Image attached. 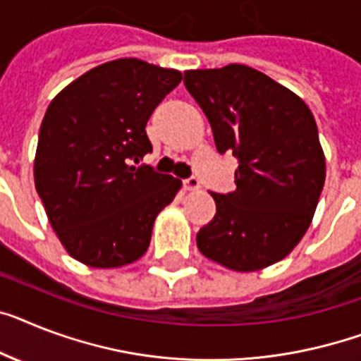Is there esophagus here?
<instances>
[{"label":"esophagus","mask_w":361,"mask_h":361,"mask_svg":"<svg viewBox=\"0 0 361 361\" xmlns=\"http://www.w3.org/2000/svg\"><path fill=\"white\" fill-rule=\"evenodd\" d=\"M184 188H186L188 192H197L199 188H201V183H199L197 177H190L184 180Z\"/></svg>","instance_id":"esophagus-1"}]
</instances>
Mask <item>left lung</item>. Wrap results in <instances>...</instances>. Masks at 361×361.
Instances as JSON below:
<instances>
[{
    "label": "left lung",
    "mask_w": 361,
    "mask_h": 361,
    "mask_svg": "<svg viewBox=\"0 0 361 361\" xmlns=\"http://www.w3.org/2000/svg\"><path fill=\"white\" fill-rule=\"evenodd\" d=\"M219 153L238 159L231 193H212L216 216L197 247L232 271H258L302 240L323 192L324 153L299 95L243 64L184 71Z\"/></svg>",
    "instance_id": "1"
}]
</instances>
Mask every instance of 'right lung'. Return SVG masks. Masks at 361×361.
I'll return each instance as SVG.
<instances>
[{"label":"right lung","mask_w":361,"mask_h":361,"mask_svg":"<svg viewBox=\"0 0 361 361\" xmlns=\"http://www.w3.org/2000/svg\"><path fill=\"white\" fill-rule=\"evenodd\" d=\"M177 70L140 59L92 68L49 103L35 157V186L70 256L90 267L133 264L180 180L151 166L145 125L180 82Z\"/></svg>","instance_id":"1"}]
</instances>
